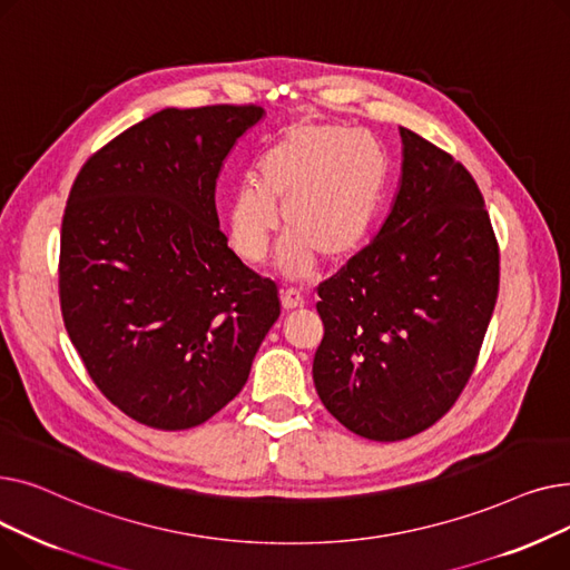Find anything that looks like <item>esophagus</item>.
Listing matches in <instances>:
<instances>
[{
	"mask_svg": "<svg viewBox=\"0 0 570 570\" xmlns=\"http://www.w3.org/2000/svg\"><path fill=\"white\" fill-rule=\"evenodd\" d=\"M282 307H284L286 312L305 307V297H303V293H301V291H295V288H284V291H282Z\"/></svg>",
	"mask_w": 570,
	"mask_h": 570,
	"instance_id": "obj_1",
	"label": "esophagus"
}]
</instances>
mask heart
Returning a JSON list of instances; mask_svg holds the SVG:
<instances>
[{
    "label": "heart",
    "instance_id": "heart-1",
    "mask_svg": "<svg viewBox=\"0 0 570 570\" xmlns=\"http://www.w3.org/2000/svg\"><path fill=\"white\" fill-rule=\"evenodd\" d=\"M385 183L381 145L340 125H297L258 161V183L245 179L228 209V239L239 261L258 265L279 230H288L279 265L309 273L323 261L353 256L376 219Z\"/></svg>",
    "mask_w": 570,
    "mask_h": 570
}]
</instances>
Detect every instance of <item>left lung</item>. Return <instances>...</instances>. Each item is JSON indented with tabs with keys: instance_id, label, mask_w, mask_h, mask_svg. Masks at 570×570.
<instances>
[{
	"instance_id": "left-lung-1",
	"label": "left lung",
	"mask_w": 570,
	"mask_h": 570,
	"mask_svg": "<svg viewBox=\"0 0 570 570\" xmlns=\"http://www.w3.org/2000/svg\"><path fill=\"white\" fill-rule=\"evenodd\" d=\"M391 215L318 284L314 385L337 421L402 441L451 411L475 367L499 295V243L475 179L453 155L400 129Z\"/></svg>"
}]
</instances>
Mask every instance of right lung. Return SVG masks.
Here are the masks:
<instances>
[{"instance_id": "add662e5", "label": "right lung", "mask_w": 570, "mask_h": 570, "mask_svg": "<svg viewBox=\"0 0 570 570\" xmlns=\"http://www.w3.org/2000/svg\"><path fill=\"white\" fill-rule=\"evenodd\" d=\"M263 108H166L89 157L59 239L67 333L104 397L136 423L189 430L249 379L279 318L273 279L228 247L215 187Z\"/></svg>"}]
</instances>
